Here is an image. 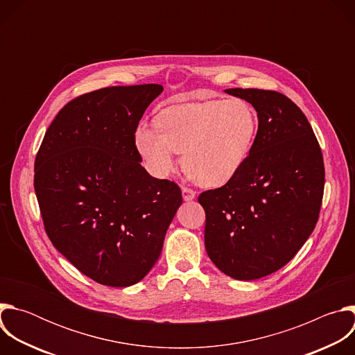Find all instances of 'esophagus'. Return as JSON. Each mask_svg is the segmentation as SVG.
<instances>
[{"label":"esophagus","instance_id":"esophagus-1","mask_svg":"<svg viewBox=\"0 0 355 355\" xmlns=\"http://www.w3.org/2000/svg\"><path fill=\"white\" fill-rule=\"evenodd\" d=\"M195 196H196V193H195V191H193V189L187 188V187H184V188H182V199H184V200L189 202V200L195 199Z\"/></svg>","mask_w":355,"mask_h":355}]
</instances>
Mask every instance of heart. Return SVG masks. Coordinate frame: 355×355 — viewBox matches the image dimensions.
<instances>
[{"instance_id":"obj_1","label":"heart","mask_w":355,"mask_h":355,"mask_svg":"<svg viewBox=\"0 0 355 355\" xmlns=\"http://www.w3.org/2000/svg\"><path fill=\"white\" fill-rule=\"evenodd\" d=\"M257 132L256 110L241 98H229L168 107L156 116V128L139 125L133 140L155 177H170L184 153L185 171L199 185L218 188L241 170Z\"/></svg>"}]
</instances>
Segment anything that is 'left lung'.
I'll use <instances>...</instances> for the list:
<instances>
[{
  "mask_svg": "<svg viewBox=\"0 0 355 355\" xmlns=\"http://www.w3.org/2000/svg\"><path fill=\"white\" fill-rule=\"evenodd\" d=\"M225 92L254 107L259 132L237 175L198 200L212 263L234 279L252 281L282 268L312 234L324 189L323 156L306 116L284 94Z\"/></svg>",
  "mask_w": 355,
  "mask_h": 355,
  "instance_id": "obj_1",
  "label": "left lung"
}]
</instances>
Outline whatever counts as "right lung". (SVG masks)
Returning <instances> with one entry per match:
<instances>
[{
	"label": "right lung",
	"instance_id": "right-lung-1",
	"mask_svg": "<svg viewBox=\"0 0 355 355\" xmlns=\"http://www.w3.org/2000/svg\"><path fill=\"white\" fill-rule=\"evenodd\" d=\"M162 92L159 84L107 87L70 101L35 160V192L50 241L107 286H130L147 275L182 204L175 182L141 167L133 140Z\"/></svg>",
	"mask_w": 355,
	"mask_h": 355
}]
</instances>
